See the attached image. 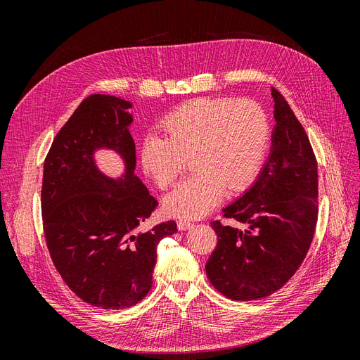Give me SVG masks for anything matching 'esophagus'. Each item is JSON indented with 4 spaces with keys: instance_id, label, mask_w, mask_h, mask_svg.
<instances>
[{
    "instance_id": "obj_1",
    "label": "esophagus",
    "mask_w": 360,
    "mask_h": 360,
    "mask_svg": "<svg viewBox=\"0 0 360 360\" xmlns=\"http://www.w3.org/2000/svg\"><path fill=\"white\" fill-rule=\"evenodd\" d=\"M177 226H179L180 231H186V230H189V228L193 226V224L189 222V221H179Z\"/></svg>"
}]
</instances>
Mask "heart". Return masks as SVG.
I'll return each mask as SVG.
<instances>
[{
    "label": "heart",
    "mask_w": 360,
    "mask_h": 360,
    "mask_svg": "<svg viewBox=\"0 0 360 360\" xmlns=\"http://www.w3.org/2000/svg\"><path fill=\"white\" fill-rule=\"evenodd\" d=\"M165 136L148 135L141 146V167L158 188L168 189L186 168L195 172L163 201L176 217H200L226 193L249 188L259 172L270 141V120L255 101L193 99L160 122Z\"/></svg>",
    "instance_id": "obj_1"
}]
</instances>
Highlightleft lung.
<instances>
[{"label": "left lung", "mask_w": 360, "mask_h": 360, "mask_svg": "<svg viewBox=\"0 0 360 360\" xmlns=\"http://www.w3.org/2000/svg\"><path fill=\"white\" fill-rule=\"evenodd\" d=\"M271 153L257 181L213 221L217 245L205 264L212 285L233 300L267 297L284 287L307 257L319 217L317 159L303 126L275 86Z\"/></svg>", "instance_id": "left-lung-1"}]
</instances>
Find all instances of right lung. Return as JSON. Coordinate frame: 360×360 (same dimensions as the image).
<instances>
[{
	"label": "right lung",
	"instance_id": "add662e5",
	"mask_svg": "<svg viewBox=\"0 0 360 360\" xmlns=\"http://www.w3.org/2000/svg\"><path fill=\"white\" fill-rule=\"evenodd\" d=\"M130 106L115 96L86 97L53 138L43 165V231L52 263L76 296L102 309L130 308L147 296L156 248L177 231L174 221L141 230L158 201L134 174ZM97 148L125 159L122 179L96 169Z\"/></svg>",
	"mask_w": 360,
	"mask_h": 360
}]
</instances>
